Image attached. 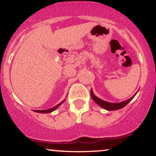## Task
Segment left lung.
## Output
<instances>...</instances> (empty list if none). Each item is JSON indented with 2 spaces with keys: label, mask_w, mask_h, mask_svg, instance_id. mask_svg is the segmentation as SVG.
<instances>
[{
  "label": "left lung",
  "mask_w": 156,
  "mask_h": 156,
  "mask_svg": "<svg viewBox=\"0 0 156 156\" xmlns=\"http://www.w3.org/2000/svg\"><path fill=\"white\" fill-rule=\"evenodd\" d=\"M137 92L133 97L128 99L127 101L120 102V103H110V102H107L103 101V100L101 99V98H98L95 94L93 92L92 89H91V97H92V100L94 101L98 105L102 107L103 108L105 109V110L108 111H114V110H118V109L122 108L123 107H125L128 103H129L130 101L133 100V98L135 97L136 94H137Z\"/></svg>",
  "instance_id": "8db88e82"
}]
</instances>
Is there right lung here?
I'll return each mask as SVG.
<instances>
[{
  "label": "right lung",
  "mask_w": 156,
  "mask_h": 156,
  "mask_svg": "<svg viewBox=\"0 0 156 156\" xmlns=\"http://www.w3.org/2000/svg\"><path fill=\"white\" fill-rule=\"evenodd\" d=\"M65 100L66 99H64L63 101H62L60 103H58V105H55V106H53V108H51L46 109V110H34V112H38V113H42V114H48V113H51L52 112H53V111H55L57 108H58V107H59L60 105H62L64 101H65Z\"/></svg>",
  "instance_id": "right-lung-1"
}]
</instances>
